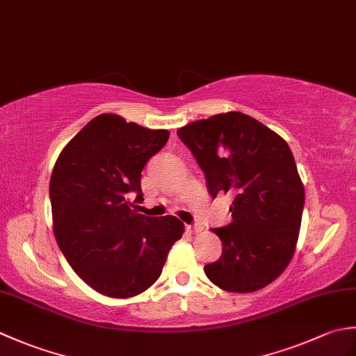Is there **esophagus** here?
Masks as SVG:
<instances>
[{
    "label": "esophagus",
    "mask_w": 356,
    "mask_h": 356,
    "mask_svg": "<svg viewBox=\"0 0 356 356\" xmlns=\"http://www.w3.org/2000/svg\"><path fill=\"white\" fill-rule=\"evenodd\" d=\"M185 228L188 232H191V234H197V232L203 231V228L199 225H185Z\"/></svg>",
    "instance_id": "esophagus-1"
}]
</instances>
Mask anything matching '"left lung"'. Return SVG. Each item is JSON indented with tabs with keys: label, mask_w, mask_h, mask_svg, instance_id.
<instances>
[{
	"label": "left lung",
	"mask_w": 356,
	"mask_h": 356,
	"mask_svg": "<svg viewBox=\"0 0 356 356\" xmlns=\"http://www.w3.org/2000/svg\"><path fill=\"white\" fill-rule=\"evenodd\" d=\"M205 172L209 194L232 193V222L213 231L222 255L207 277L228 292L259 291L282 275L297 246L305 186L286 140L240 111L177 130Z\"/></svg>",
	"instance_id": "8db88e82"
}]
</instances>
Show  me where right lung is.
<instances>
[{
	"label": "right lung",
	"mask_w": 356,
	"mask_h": 356,
	"mask_svg": "<svg viewBox=\"0 0 356 356\" xmlns=\"http://www.w3.org/2000/svg\"><path fill=\"white\" fill-rule=\"evenodd\" d=\"M168 138V130L104 113L67 143L53 166L49 193L58 246L73 270L107 297L147 291L182 238L177 217H147L134 205L143 200V166Z\"/></svg>",
	"instance_id": "obj_1"
}]
</instances>
